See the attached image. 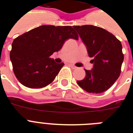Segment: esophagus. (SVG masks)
Wrapping results in <instances>:
<instances>
[{"label": "esophagus", "instance_id": "obj_1", "mask_svg": "<svg viewBox=\"0 0 133 133\" xmlns=\"http://www.w3.org/2000/svg\"><path fill=\"white\" fill-rule=\"evenodd\" d=\"M70 67L72 68V69H77V66H75V65H74V64H70Z\"/></svg>", "mask_w": 133, "mask_h": 133}]
</instances>
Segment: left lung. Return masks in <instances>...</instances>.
Returning a JSON list of instances; mask_svg holds the SVG:
<instances>
[{
	"label": "left lung",
	"mask_w": 133,
	"mask_h": 133,
	"mask_svg": "<svg viewBox=\"0 0 133 133\" xmlns=\"http://www.w3.org/2000/svg\"><path fill=\"white\" fill-rule=\"evenodd\" d=\"M92 58L93 68L84 69L85 78L77 84L85 91L102 93L113 85L120 76L124 55L121 43L112 34L93 25L73 26Z\"/></svg>",
	"instance_id": "obj_1"
}]
</instances>
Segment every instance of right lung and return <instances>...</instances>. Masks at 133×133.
<instances>
[{"instance_id": "right-lung-1", "label": "right lung", "mask_w": 133, "mask_h": 133, "mask_svg": "<svg viewBox=\"0 0 133 133\" xmlns=\"http://www.w3.org/2000/svg\"><path fill=\"white\" fill-rule=\"evenodd\" d=\"M70 26L43 25L18 36L10 52L13 71L20 83L26 87L39 89L55 80L64 63L50 58L58 52L66 40H78Z\"/></svg>"}]
</instances>
